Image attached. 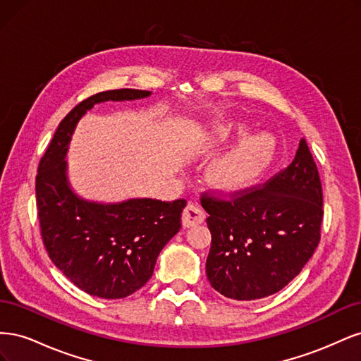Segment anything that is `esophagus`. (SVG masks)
<instances>
[{"label": "esophagus", "instance_id": "34e87169", "mask_svg": "<svg viewBox=\"0 0 361 361\" xmlns=\"http://www.w3.org/2000/svg\"><path fill=\"white\" fill-rule=\"evenodd\" d=\"M204 221V212L197 203H188L182 214V224L183 227H192Z\"/></svg>", "mask_w": 361, "mask_h": 361}]
</instances>
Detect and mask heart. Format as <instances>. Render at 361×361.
Listing matches in <instances>:
<instances>
[{"mask_svg": "<svg viewBox=\"0 0 361 361\" xmlns=\"http://www.w3.org/2000/svg\"><path fill=\"white\" fill-rule=\"evenodd\" d=\"M226 134L227 129H220ZM274 143L267 135H255L241 141L231 154L226 155L221 161L216 162L214 167L215 179L233 187V185L244 183L255 178L264 169L272 157Z\"/></svg>", "mask_w": 361, "mask_h": 361, "instance_id": "1", "label": "heart"}]
</instances>
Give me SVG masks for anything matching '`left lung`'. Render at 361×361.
<instances>
[{"mask_svg": "<svg viewBox=\"0 0 361 361\" xmlns=\"http://www.w3.org/2000/svg\"><path fill=\"white\" fill-rule=\"evenodd\" d=\"M202 204L212 235L206 276L227 298L251 301L281 290L321 241L322 185L304 138L289 166L264 185L228 197L204 191Z\"/></svg>", "mask_w": 361, "mask_h": 361, "instance_id": "8db88e82", "label": "left lung"}]
</instances>
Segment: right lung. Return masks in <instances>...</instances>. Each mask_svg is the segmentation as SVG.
Here are the masks:
<instances>
[{"label": "right lung", "mask_w": 361, "mask_h": 361, "mask_svg": "<svg viewBox=\"0 0 361 361\" xmlns=\"http://www.w3.org/2000/svg\"><path fill=\"white\" fill-rule=\"evenodd\" d=\"M150 92L118 89L96 93L64 117L42 157L36 176L40 236L51 260L75 286L105 300L129 297L154 274L157 259L179 232L187 200L133 199L102 204L80 199L66 179L69 141L94 104L133 101Z\"/></svg>", "instance_id": "obj_1"}]
</instances>
